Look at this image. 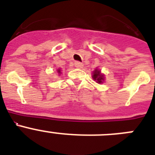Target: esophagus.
<instances>
[{"label": "esophagus", "mask_w": 155, "mask_h": 155, "mask_svg": "<svg viewBox=\"0 0 155 155\" xmlns=\"http://www.w3.org/2000/svg\"><path fill=\"white\" fill-rule=\"evenodd\" d=\"M74 66L77 68H83V66H84V64H82V63L79 62V61H76V62L74 63Z\"/></svg>", "instance_id": "esophagus-1"}]
</instances>
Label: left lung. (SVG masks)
<instances>
[{
	"mask_svg": "<svg viewBox=\"0 0 155 155\" xmlns=\"http://www.w3.org/2000/svg\"><path fill=\"white\" fill-rule=\"evenodd\" d=\"M92 78L94 81H96V82L98 83V84H102V83H103V81L105 79V78H104V74H102L101 73V71L99 70L95 69L93 71Z\"/></svg>",
	"mask_w": 155,
	"mask_h": 155,
	"instance_id": "8db88e82",
	"label": "left lung"
}]
</instances>
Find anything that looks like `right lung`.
<instances>
[{
  "label": "right lung",
  "mask_w": 155,
  "mask_h": 155,
  "mask_svg": "<svg viewBox=\"0 0 155 155\" xmlns=\"http://www.w3.org/2000/svg\"><path fill=\"white\" fill-rule=\"evenodd\" d=\"M57 72H58L59 74H61V69H58V70H57Z\"/></svg>",
  "instance_id": "1"
}]
</instances>
